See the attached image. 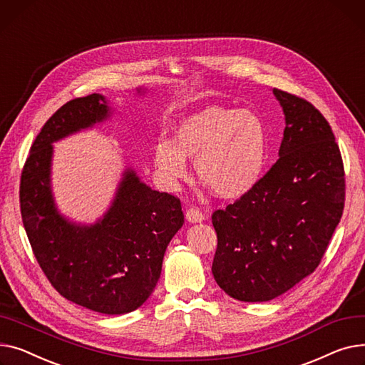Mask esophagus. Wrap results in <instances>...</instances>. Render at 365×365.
<instances>
[{
	"instance_id": "obj_1",
	"label": "esophagus",
	"mask_w": 365,
	"mask_h": 365,
	"mask_svg": "<svg viewBox=\"0 0 365 365\" xmlns=\"http://www.w3.org/2000/svg\"><path fill=\"white\" fill-rule=\"evenodd\" d=\"M185 218L188 222L196 224V222H202L205 220V215L197 207H188L185 212Z\"/></svg>"
}]
</instances>
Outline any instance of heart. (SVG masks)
<instances>
[{
	"label": "heart",
	"mask_w": 365,
	"mask_h": 365,
	"mask_svg": "<svg viewBox=\"0 0 365 365\" xmlns=\"http://www.w3.org/2000/svg\"><path fill=\"white\" fill-rule=\"evenodd\" d=\"M267 133L258 115L246 109L206 106L185 116L174 141L159 140L153 163L159 175L174 184L195 160L196 177L224 200L246 196L258 184L267 159Z\"/></svg>",
	"instance_id": "obj_1"
}]
</instances>
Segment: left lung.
<instances>
[{
    "mask_svg": "<svg viewBox=\"0 0 365 365\" xmlns=\"http://www.w3.org/2000/svg\"><path fill=\"white\" fill-rule=\"evenodd\" d=\"M286 128L278 160L246 196L215 210L212 274L242 302H267L312 274L345 205V173L329 122L293 94L272 90Z\"/></svg>",
    "mask_w": 365,
    "mask_h": 365,
    "instance_id": "1",
    "label": "left lung"
}]
</instances>
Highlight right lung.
<instances>
[{"instance_id": "1", "label": "right lung", "mask_w": 365, "mask_h": 365, "mask_svg": "<svg viewBox=\"0 0 365 365\" xmlns=\"http://www.w3.org/2000/svg\"><path fill=\"white\" fill-rule=\"evenodd\" d=\"M110 115L106 97L91 94L71 100L46 122L21 173L20 210L35 258L53 287L76 305L120 315L140 308L155 290L184 213L180 199L152 190L126 166L101 218L81 224L61 215L51 188L53 143Z\"/></svg>"}]
</instances>
